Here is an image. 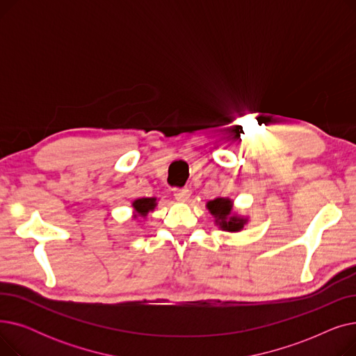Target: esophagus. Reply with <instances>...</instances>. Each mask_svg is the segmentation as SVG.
<instances>
[{
	"instance_id": "obj_1",
	"label": "esophagus",
	"mask_w": 356,
	"mask_h": 356,
	"mask_svg": "<svg viewBox=\"0 0 356 356\" xmlns=\"http://www.w3.org/2000/svg\"><path fill=\"white\" fill-rule=\"evenodd\" d=\"M191 197V191L188 188H183V189H176L175 191V199L177 202H186Z\"/></svg>"
}]
</instances>
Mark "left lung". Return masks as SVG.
<instances>
[{
	"mask_svg": "<svg viewBox=\"0 0 356 356\" xmlns=\"http://www.w3.org/2000/svg\"><path fill=\"white\" fill-rule=\"evenodd\" d=\"M207 208L215 218V223L220 229L228 232H238L248 222L247 218H241L232 213V200L228 197H216L209 200Z\"/></svg>",
	"mask_w": 356,
	"mask_h": 356,
	"instance_id": "8db88e82",
	"label": "left lung"
}]
</instances>
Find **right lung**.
I'll use <instances>...</instances> for the list:
<instances>
[{"label": "right lung", "mask_w": 356, "mask_h": 356, "mask_svg": "<svg viewBox=\"0 0 356 356\" xmlns=\"http://www.w3.org/2000/svg\"><path fill=\"white\" fill-rule=\"evenodd\" d=\"M156 197H141L133 202V208L134 212L137 213L136 216H141L145 218L148 215V212H152L156 208Z\"/></svg>", "instance_id": "obj_1"}]
</instances>
